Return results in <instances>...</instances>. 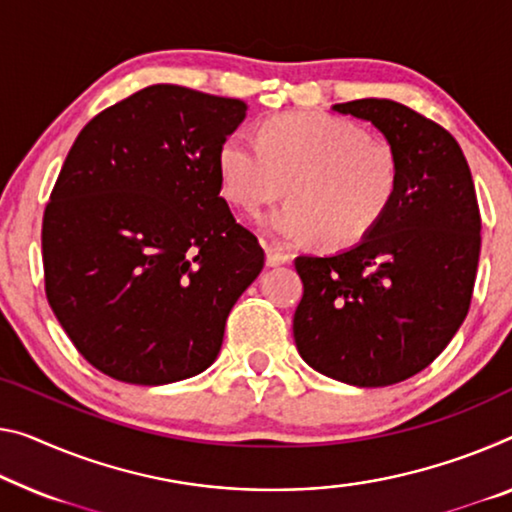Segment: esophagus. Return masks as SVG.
Masks as SVG:
<instances>
[{
  "mask_svg": "<svg viewBox=\"0 0 512 512\" xmlns=\"http://www.w3.org/2000/svg\"><path fill=\"white\" fill-rule=\"evenodd\" d=\"M288 261H290V256L286 254V251L274 249V247H267L265 249V263H267V267H279V265L288 263Z\"/></svg>",
  "mask_w": 512,
  "mask_h": 512,
  "instance_id": "34e87169",
  "label": "esophagus"
}]
</instances>
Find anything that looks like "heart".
<instances>
[{"mask_svg":"<svg viewBox=\"0 0 512 512\" xmlns=\"http://www.w3.org/2000/svg\"><path fill=\"white\" fill-rule=\"evenodd\" d=\"M224 199L256 210L277 199L286 183L288 203L258 217L281 245L345 247L387 215L398 190V157L387 141L368 137L355 123L329 114H286L265 121L256 141L233 132L217 151Z\"/></svg>","mask_w":512,"mask_h":512,"instance_id":"1","label":"heart"}]
</instances>
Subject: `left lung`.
Returning <instances> with one entry per match:
<instances>
[{"mask_svg":"<svg viewBox=\"0 0 512 512\" xmlns=\"http://www.w3.org/2000/svg\"><path fill=\"white\" fill-rule=\"evenodd\" d=\"M332 109L382 132L398 190L355 247L295 258V345L332 380L389 387L432 364L467 318L481 254L474 180L458 141L414 109L384 98Z\"/></svg>","mask_w":512,"mask_h":512,"instance_id":"obj_1","label":"left lung"}]
</instances>
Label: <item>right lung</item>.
I'll list each match as a JSON object with an SVG mask.
<instances>
[{"label": "right lung", "instance_id": "add662e5", "mask_svg": "<svg viewBox=\"0 0 512 512\" xmlns=\"http://www.w3.org/2000/svg\"><path fill=\"white\" fill-rule=\"evenodd\" d=\"M235 98L146 86L84 125L43 215L45 295L80 355L157 387L217 359L265 254L219 192Z\"/></svg>", "mask_w": 512, "mask_h": 512}]
</instances>
